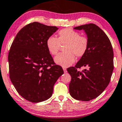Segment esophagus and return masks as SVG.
<instances>
[{
  "instance_id": "34e87169",
  "label": "esophagus",
  "mask_w": 122,
  "mask_h": 122,
  "mask_svg": "<svg viewBox=\"0 0 122 122\" xmlns=\"http://www.w3.org/2000/svg\"><path fill=\"white\" fill-rule=\"evenodd\" d=\"M62 68H63V70H64V73H66L67 71H66V68H65V67H62Z\"/></svg>"
}]
</instances>
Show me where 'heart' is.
I'll return each instance as SVG.
<instances>
[{
    "label": "heart",
    "instance_id": "b5f03b06",
    "mask_svg": "<svg viewBox=\"0 0 122 122\" xmlns=\"http://www.w3.org/2000/svg\"><path fill=\"white\" fill-rule=\"evenodd\" d=\"M47 50L51 55L58 53L61 44H65L64 52L60 53L54 58V61L58 65L68 67L75 61V56H83L89 46V40L86 37L80 36L77 31L71 28L62 29L58 32V37L51 36L46 40Z\"/></svg>",
    "mask_w": 122,
    "mask_h": 122
}]
</instances>
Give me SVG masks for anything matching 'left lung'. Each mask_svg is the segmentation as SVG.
Here are the masks:
<instances>
[{"label": "left lung", "mask_w": 122, "mask_h": 122, "mask_svg": "<svg viewBox=\"0 0 122 122\" xmlns=\"http://www.w3.org/2000/svg\"><path fill=\"white\" fill-rule=\"evenodd\" d=\"M84 30L89 40L86 52L74 67L67 71L71 76V96L81 101H89L99 96L109 84L114 70L112 46L106 33L93 23L74 27ZM87 68L81 72V67Z\"/></svg>", "instance_id": "left-lung-1"}]
</instances>
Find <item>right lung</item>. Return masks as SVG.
Masks as SVG:
<instances>
[{"label":"right lung","mask_w":122,"mask_h":122,"mask_svg":"<svg viewBox=\"0 0 122 122\" xmlns=\"http://www.w3.org/2000/svg\"><path fill=\"white\" fill-rule=\"evenodd\" d=\"M57 30L56 26L30 23L20 29L11 46L10 78L18 93L29 102L39 103L51 97L54 84L64 73L46 44Z\"/></svg>","instance_id":"obj_1"}]
</instances>
